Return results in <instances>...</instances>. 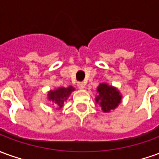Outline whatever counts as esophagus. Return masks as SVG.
<instances>
[{"mask_svg": "<svg viewBox=\"0 0 159 159\" xmlns=\"http://www.w3.org/2000/svg\"><path fill=\"white\" fill-rule=\"evenodd\" d=\"M77 88L79 89H83L85 88V84L83 83H77Z\"/></svg>", "mask_w": 159, "mask_h": 159, "instance_id": "obj_1", "label": "esophagus"}]
</instances>
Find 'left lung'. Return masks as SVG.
Wrapping results in <instances>:
<instances>
[{"instance_id": "left-lung-1", "label": "left lung", "mask_w": 159, "mask_h": 159, "mask_svg": "<svg viewBox=\"0 0 159 159\" xmlns=\"http://www.w3.org/2000/svg\"><path fill=\"white\" fill-rule=\"evenodd\" d=\"M95 102L100 105L103 113H110L121 102L122 95L116 87L106 83H100L96 89Z\"/></svg>"}]
</instances>
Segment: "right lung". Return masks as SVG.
I'll list each match as a JSON object with an SVG mask.
<instances>
[{
  "instance_id": "add662e5",
  "label": "right lung",
  "mask_w": 159,
  "mask_h": 159,
  "mask_svg": "<svg viewBox=\"0 0 159 159\" xmlns=\"http://www.w3.org/2000/svg\"><path fill=\"white\" fill-rule=\"evenodd\" d=\"M75 90V88L72 86L57 88L53 90L48 91L47 93V97L50 102H52L53 106L57 107V109H60L62 107L64 106V103L67 99L71 95V93Z\"/></svg>"
}]
</instances>
